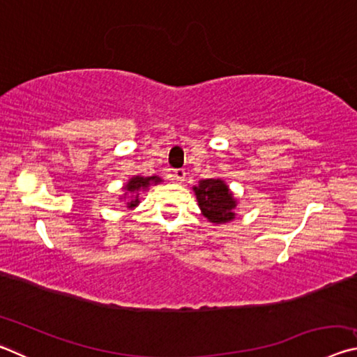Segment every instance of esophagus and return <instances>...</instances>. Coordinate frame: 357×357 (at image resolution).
<instances>
[{"label": "esophagus", "instance_id": "esophagus-1", "mask_svg": "<svg viewBox=\"0 0 357 357\" xmlns=\"http://www.w3.org/2000/svg\"><path fill=\"white\" fill-rule=\"evenodd\" d=\"M185 170L184 168H176V170H173V173H172V176H173V179H176V181H184L185 179Z\"/></svg>", "mask_w": 357, "mask_h": 357}]
</instances>
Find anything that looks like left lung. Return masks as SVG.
Instances as JSON below:
<instances>
[{"label": "left lung", "instance_id": "1", "mask_svg": "<svg viewBox=\"0 0 357 357\" xmlns=\"http://www.w3.org/2000/svg\"><path fill=\"white\" fill-rule=\"evenodd\" d=\"M202 214L213 223H227L234 219L236 198L222 179H202L193 187Z\"/></svg>", "mask_w": 357, "mask_h": 357}]
</instances>
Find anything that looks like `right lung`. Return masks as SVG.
Returning a JSON list of instances; mask_svg holds the SVG:
<instances>
[{
  "mask_svg": "<svg viewBox=\"0 0 357 357\" xmlns=\"http://www.w3.org/2000/svg\"><path fill=\"white\" fill-rule=\"evenodd\" d=\"M162 183V179L159 176H149V178H143V176H134L130 178L128 181V184H126L123 189L126 190L124 197L128 195V193H132L130 200L128 202V208L132 209L138 206V203H140V198H138V195H140V192L143 190H148L149 185L153 184H159Z\"/></svg>",
  "mask_w": 357,
  "mask_h": 357,
  "instance_id": "obj_1",
  "label": "right lung"
}]
</instances>
